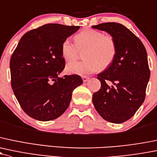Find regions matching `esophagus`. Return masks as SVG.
I'll list each match as a JSON object with an SVG mask.
<instances>
[{
  "instance_id": "1",
  "label": "esophagus",
  "mask_w": 157,
  "mask_h": 157,
  "mask_svg": "<svg viewBox=\"0 0 157 157\" xmlns=\"http://www.w3.org/2000/svg\"><path fill=\"white\" fill-rule=\"evenodd\" d=\"M82 79H83V81L84 82V83H86V82L88 81L89 79H90V77H86V76H83V77H82Z\"/></svg>"
}]
</instances>
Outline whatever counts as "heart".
<instances>
[{
    "mask_svg": "<svg viewBox=\"0 0 157 157\" xmlns=\"http://www.w3.org/2000/svg\"><path fill=\"white\" fill-rule=\"evenodd\" d=\"M75 44L69 38L62 44V55L67 62H74L83 54V62H71L66 65L68 74L85 76L109 67L117 55V43L113 36L104 34L101 31L92 29L82 30L74 37Z\"/></svg>",
    "mask_w": 157,
    "mask_h": 157,
    "instance_id": "1",
    "label": "heart"
}]
</instances>
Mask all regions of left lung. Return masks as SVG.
Returning a JSON list of instances; mask_svg holds the SVG:
<instances>
[{
    "label": "left lung",
    "mask_w": 157,
    "mask_h": 157,
    "mask_svg": "<svg viewBox=\"0 0 157 157\" xmlns=\"http://www.w3.org/2000/svg\"><path fill=\"white\" fill-rule=\"evenodd\" d=\"M92 28L113 36L117 47L113 63L98 74L101 89L92 95L93 105L104 120L122 123L132 117L144 101L151 75L146 49L120 23H101Z\"/></svg>",
    "instance_id": "8db88e82"
}]
</instances>
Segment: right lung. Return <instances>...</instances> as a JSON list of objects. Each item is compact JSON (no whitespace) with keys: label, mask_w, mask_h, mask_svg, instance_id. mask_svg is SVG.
Returning a JSON list of instances; mask_svg holds the SVG:
<instances>
[{"label":"right lung","mask_w":157,"mask_h":157,"mask_svg":"<svg viewBox=\"0 0 157 157\" xmlns=\"http://www.w3.org/2000/svg\"><path fill=\"white\" fill-rule=\"evenodd\" d=\"M80 26L46 24L22 36L10 59L11 86L22 110L40 121L61 116L68 108L72 92L83 83L77 74L59 75L65 61L62 44Z\"/></svg>","instance_id":"right-lung-1"}]
</instances>
